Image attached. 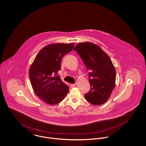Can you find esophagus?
<instances>
[{
	"label": "esophagus",
	"instance_id": "34e87169",
	"mask_svg": "<svg viewBox=\"0 0 146 146\" xmlns=\"http://www.w3.org/2000/svg\"><path fill=\"white\" fill-rule=\"evenodd\" d=\"M76 86V84H71L70 85V87L72 88H74L75 86Z\"/></svg>",
	"mask_w": 146,
	"mask_h": 146
}]
</instances>
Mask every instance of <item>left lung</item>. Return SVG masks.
Wrapping results in <instances>:
<instances>
[{
	"instance_id": "left-lung-1",
	"label": "left lung",
	"mask_w": 146,
	"mask_h": 146,
	"mask_svg": "<svg viewBox=\"0 0 146 146\" xmlns=\"http://www.w3.org/2000/svg\"><path fill=\"white\" fill-rule=\"evenodd\" d=\"M73 50L90 72L91 89L85 95L86 100L95 106L104 104L115 85L116 72L111 58L98 45L90 42L79 43Z\"/></svg>"
}]
</instances>
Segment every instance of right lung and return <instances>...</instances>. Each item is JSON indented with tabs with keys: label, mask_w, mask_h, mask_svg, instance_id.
I'll return each instance as SVG.
<instances>
[{
	"label": "right lung",
	"mask_w": 146,
	"mask_h": 146,
	"mask_svg": "<svg viewBox=\"0 0 146 146\" xmlns=\"http://www.w3.org/2000/svg\"><path fill=\"white\" fill-rule=\"evenodd\" d=\"M74 44L57 43L43 48L36 56L29 70L32 88L38 97L50 105L58 104L65 98L69 87L58 76L63 57Z\"/></svg>",
	"instance_id": "1"
}]
</instances>
